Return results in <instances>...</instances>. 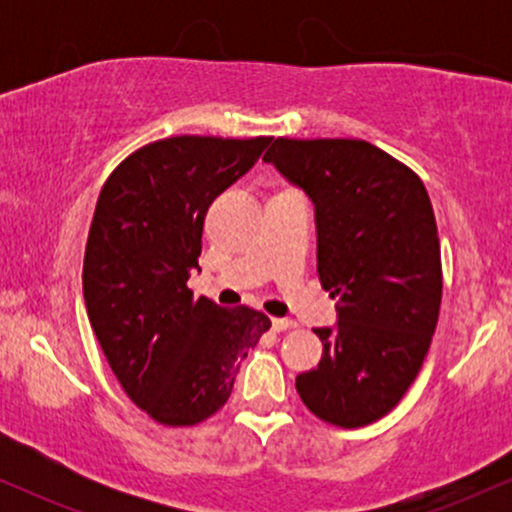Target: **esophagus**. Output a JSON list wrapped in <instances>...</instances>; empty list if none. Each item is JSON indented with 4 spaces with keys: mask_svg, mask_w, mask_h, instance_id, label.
Segmentation results:
<instances>
[{
    "mask_svg": "<svg viewBox=\"0 0 512 512\" xmlns=\"http://www.w3.org/2000/svg\"><path fill=\"white\" fill-rule=\"evenodd\" d=\"M293 327H298V325L293 320H289V317H274L272 320L274 332H286V330H293Z\"/></svg>",
    "mask_w": 512,
    "mask_h": 512,
    "instance_id": "1",
    "label": "esophagus"
}]
</instances>
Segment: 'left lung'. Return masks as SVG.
Masks as SVG:
<instances>
[{
	"instance_id": "obj_1",
	"label": "left lung",
	"mask_w": 512,
	"mask_h": 512,
	"mask_svg": "<svg viewBox=\"0 0 512 512\" xmlns=\"http://www.w3.org/2000/svg\"><path fill=\"white\" fill-rule=\"evenodd\" d=\"M262 161L313 199L317 274L339 298L298 395L332 426L373 424L414 383L438 325L443 267L424 182L363 139L279 137Z\"/></svg>"
}]
</instances>
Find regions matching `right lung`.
Wrapping results in <instances>:
<instances>
[{
    "label": "right lung",
    "mask_w": 512,
    "mask_h": 512,
    "mask_svg": "<svg viewBox=\"0 0 512 512\" xmlns=\"http://www.w3.org/2000/svg\"><path fill=\"white\" fill-rule=\"evenodd\" d=\"M272 137L158 139L105 180L86 240L84 301L127 397L163 426H195L228 402L240 363L272 327L187 289L209 204Z\"/></svg>",
    "instance_id": "1"
}]
</instances>
